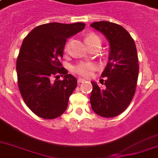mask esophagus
Segmentation results:
<instances>
[{"label": "esophagus", "instance_id": "34e87169", "mask_svg": "<svg viewBox=\"0 0 158 158\" xmlns=\"http://www.w3.org/2000/svg\"><path fill=\"white\" fill-rule=\"evenodd\" d=\"M84 81H85V79H82V78H79V79H78V83H79V84H82V83H84Z\"/></svg>", "mask_w": 158, "mask_h": 158}]
</instances>
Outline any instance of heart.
<instances>
[{
    "label": "heart",
    "instance_id": "heart-1",
    "mask_svg": "<svg viewBox=\"0 0 158 158\" xmlns=\"http://www.w3.org/2000/svg\"><path fill=\"white\" fill-rule=\"evenodd\" d=\"M97 38H98V37L95 35V34H89L86 37L85 41H86L87 44H88L89 42H91V41H93ZM68 50H69V43H67L64 46V52H67ZM95 69H96V66H95V64L94 63H91V62H80L79 64H77L73 69H74V73L88 78V77L91 76L93 72L95 70Z\"/></svg>",
    "mask_w": 158,
    "mask_h": 158
}]
</instances>
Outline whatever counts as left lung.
<instances>
[{"mask_svg":"<svg viewBox=\"0 0 158 158\" xmlns=\"http://www.w3.org/2000/svg\"><path fill=\"white\" fill-rule=\"evenodd\" d=\"M90 26L101 32L110 43L109 61L102 74L106 77L105 87L101 89L91 82L90 103L100 116L115 117L128 107L135 96L139 69L137 49L130 33L117 23L100 21Z\"/></svg>","mask_w":158,"mask_h":158,"instance_id":"8db88e82","label":"left lung"}]
</instances>
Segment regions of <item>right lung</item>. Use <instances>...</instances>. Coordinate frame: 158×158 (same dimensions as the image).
Here are the masks:
<instances>
[{
	"label": "right lung",
	"mask_w": 158,
	"mask_h": 158,
	"mask_svg": "<svg viewBox=\"0 0 158 158\" xmlns=\"http://www.w3.org/2000/svg\"><path fill=\"white\" fill-rule=\"evenodd\" d=\"M84 27L81 22L45 23L23 39L16 61L19 89L27 106L39 117L55 119L66 110L77 79L60 60L67 38Z\"/></svg>",
	"instance_id": "add662e5"
}]
</instances>
